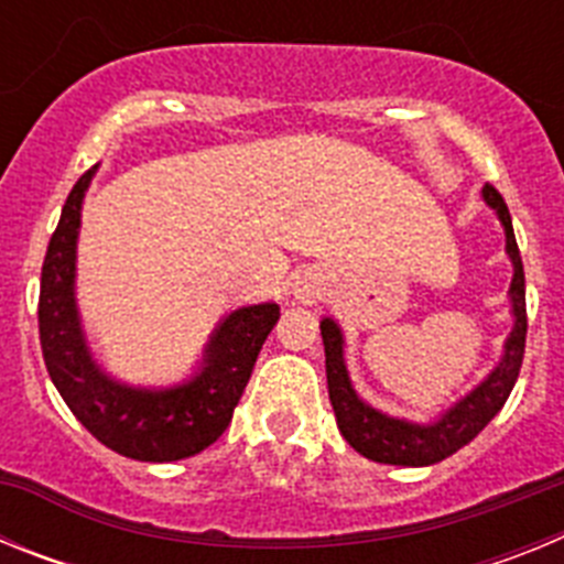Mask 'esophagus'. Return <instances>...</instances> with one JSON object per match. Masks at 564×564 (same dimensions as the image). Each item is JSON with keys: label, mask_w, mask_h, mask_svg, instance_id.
<instances>
[{"label": "esophagus", "mask_w": 564, "mask_h": 564, "mask_svg": "<svg viewBox=\"0 0 564 564\" xmlns=\"http://www.w3.org/2000/svg\"><path fill=\"white\" fill-rule=\"evenodd\" d=\"M293 293H296L299 302L311 305V302H318V299H322L325 288H322V282H318L316 276H302L296 282V288H293Z\"/></svg>", "instance_id": "obj_1"}]
</instances>
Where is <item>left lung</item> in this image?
I'll return each mask as SVG.
<instances>
[{
  "label": "left lung",
  "instance_id": "left-lung-1",
  "mask_svg": "<svg viewBox=\"0 0 564 564\" xmlns=\"http://www.w3.org/2000/svg\"><path fill=\"white\" fill-rule=\"evenodd\" d=\"M482 197L497 214L506 228V251L514 262V282H511V302H514V330L506 341V356L497 364V370L477 387L471 395L463 398L455 410H449L432 426H415V423L395 421L361 401L352 392L350 378L344 370L341 358V330L333 318L322 322V338H325V367H327V392H330L333 412L341 430L344 441L352 449L361 452L376 463H392V466H432L441 463L443 457L455 455L468 441H475L486 423L502 410L511 390H514L517 376H520L522 356H525V271H522V257L517 248L514 226L508 214L502 194L491 183H486Z\"/></svg>",
  "mask_w": 564,
  "mask_h": 564
}]
</instances>
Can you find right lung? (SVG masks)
<instances>
[{"label": "right lung", "instance_id": "add662e5", "mask_svg": "<svg viewBox=\"0 0 564 564\" xmlns=\"http://www.w3.org/2000/svg\"><path fill=\"white\" fill-rule=\"evenodd\" d=\"M93 172L96 166L84 172L67 194L62 220L44 253L39 291L44 364L69 412L104 446L132 460H183L212 446L231 423L259 350L279 322V305L268 302L234 311L208 344L206 367L183 387L147 392L109 381L89 358L73 299L82 197Z\"/></svg>", "mask_w": 564, "mask_h": 564}]
</instances>
